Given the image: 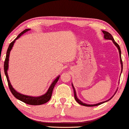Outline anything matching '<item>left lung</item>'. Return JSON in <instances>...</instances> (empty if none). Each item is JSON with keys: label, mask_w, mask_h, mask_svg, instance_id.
Segmentation results:
<instances>
[{"label": "left lung", "mask_w": 129, "mask_h": 129, "mask_svg": "<svg viewBox=\"0 0 129 129\" xmlns=\"http://www.w3.org/2000/svg\"><path fill=\"white\" fill-rule=\"evenodd\" d=\"M103 33L104 34V38L106 39H109V40H112V41H113V42L114 43V44H115V45L116 46V47L118 48V50H119V56H120V61H121V67H122V59H121V49H120V47H119V45H118L117 43L115 42V40L113 38V37H112V35H111V34L109 33V32H107L106 31H103ZM121 71V72H122ZM72 87H73V90H74V96H75V100L77 102H78V103L79 104L82 105V106H87V107H93V106H99V105L100 104H103L104 103H106V101H109L110 100H109L108 101H104V102H102V103H98L96 104H93V105H90V104H85V103H83L82 101H81L76 96V90L75 89V87L73 85V84H72Z\"/></svg>", "instance_id": "8db88e82"}]
</instances>
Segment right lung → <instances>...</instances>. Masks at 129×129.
Listing matches in <instances>:
<instances>
[{
  "instance_id": "obj_1",
  "label": "right lung",
  "mask_w": 129,
  "mask_h": 129,
  "mask_svg": "<svg viewBox=\"0 0 129 129\" xmlns=\"http://www.w3.org/2000/svg\"><path fill=\"white\" fill-rule=\"evenodd\" d=\"M29 30V29H25V30H23V31L21 32L20 34H19L18 36H17V38H16L12 42L10 43V45H9L8 48V50H7V55H6V58H5V62H4V72H5V74L6 75V77H7V82H8L9 88H10V91H11V93L13 94V96H14L15 98H16L17 99H18V100L21 101L22 102H23V103L27 104L33 105V106H38V105L44 104L47 103V102L50 100V98H51V95H52L53 90V88H54V85H56V82L58 81L60 76H59L54 81H53V83L51 84V85H50L49 88H48V91H47V92L45 94H44V95L41 96L33 97V96H29L24 95V94H20V93L17 92V91H16V90L13 88L12 85H11V84H10V82L8 79V74H7V70H8V68L9 56H10V51H11V48H12L13 46L14 45V42L16 41V40H17L18 38H20L22 35H23V33H26V31H28Z\"/></svg>"
}]
</instances>
